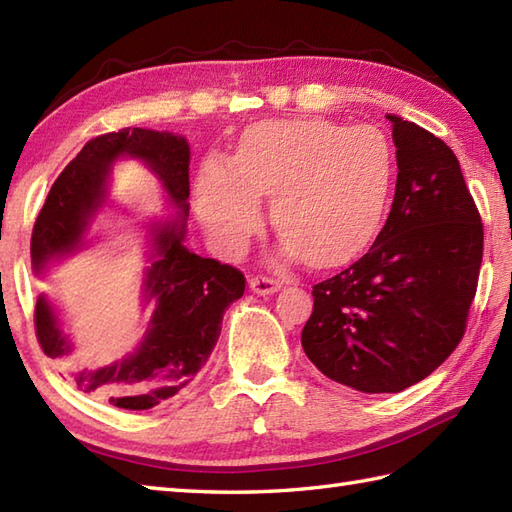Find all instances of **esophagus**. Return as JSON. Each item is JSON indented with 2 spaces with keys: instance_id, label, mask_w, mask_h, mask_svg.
I'll return each instance as SVG.
<instances>
[{
  "instance_id": "34e87169",
  "label": "esophagus",
  "mask_w": 512,
  "mask_h": 512,
  "mask_svg": "<svg viewBox=\"0 0 512 512\" xmlns=\"http://www.w3.org/2000/svg\"><path fill=\"white\" fill-rule=\"evenodd\" d=\"M248 286L250 290L257 292V295H273V292L281 288L273 277H266V275H253L248 279Z\"/></svg>"
}]
</instances>
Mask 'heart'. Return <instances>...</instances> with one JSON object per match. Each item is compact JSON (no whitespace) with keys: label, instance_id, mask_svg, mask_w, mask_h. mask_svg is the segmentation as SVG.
Wrapping results in <instances>:
<instances>
[{"label":"heart","instance_id":"1","mask_svg":"<svg viewBox=\"0 0 512 512\" xmlns=\"http://www.w3.org/2000/svg\"><path fill=\"white\" fill-rule=\"evenodd\" d=\"M391 182L394 149L380 129L288 118L248 127L231 165L202 162L195 204L215 242L239 253L262 222L257 198L273 195L270 220L286 253L330 268L372 244Z\"/></svg>","mask_w":512,"mask_h":512}]
</instances>
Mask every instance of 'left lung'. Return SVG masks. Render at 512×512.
Instances as JSON below:
<instances>
[{
  "label": "left lung",
  "mask_w": 512,
  "mask_h": 512,
  "mask_svg": "<svg viewBox=\"0 0 512 512\" xmlns=\"http://www.w3.org/2000/svg\"><path fill=\"white\" fill-rule=\"evenodd\" d=\"M398 178L367 253L312 288L303 352L365 394H398L438 369L462 341L480 277L484 228L451 147L387 114Z\"/></svg>",
  "instance_id": "left-lung-1"
}]
</instances>
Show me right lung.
Listing matches in <instances>:
<instances>
[{"label": "right lung", "instance_id": "obj_1", "mask_svg": "<svg viewBox=\"0 0 512 512\" xmlns=\"http://www.w3.org/2000/svg\"><path fill=\"white\" fill-rule=\"evenodd\" d=\"M121 156L143 160L178 213L154 237L145 303L154 301L156 308L145 339L123 361L72 372V380L85 394L118 409L143 411L173 398L198 376L220 339L224 310L244 295L246 279L237 268L195 255L182 244L189 215V145L182 136L140 127L92 138L54 180L32 228L30 257L37 273L81 246L90 217L105 202L107 173ZM35 330L52 361L63 363L72 354L68 334L43 295L37 299Z\"/></svg>", "mask_w": 512, "mask_h": 512}]
</instances>
